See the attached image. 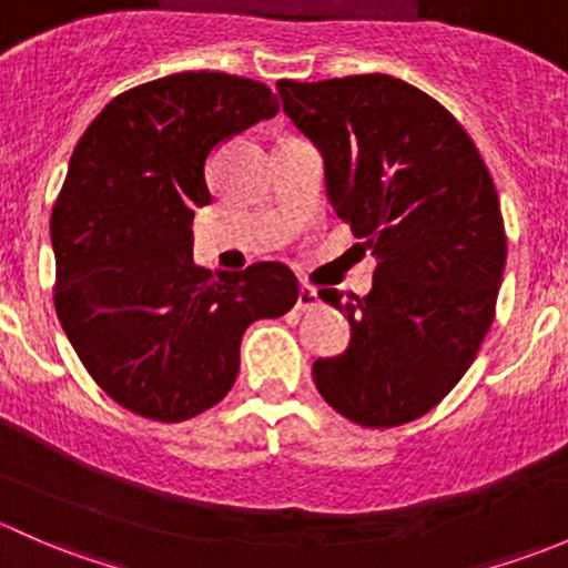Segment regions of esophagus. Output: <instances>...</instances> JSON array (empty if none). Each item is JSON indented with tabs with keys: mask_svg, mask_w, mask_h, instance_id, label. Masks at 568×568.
I'll list each match as a JSON object with an SVG mask.
<instances>
[{
	"mask_svg": "<svg viewBox=\"0 0 568 568\" xmlns=\"http://www.w3.org/2000/svg\"><path fill=\"white\" fill-rule=\"evenodd\" d=\"M317 306H320V292L314 290V286L301 284V290H297V303H295L297 312H314Z\"/></svg>",
	"mask_w": 568,
	"mask_h": 568,
	"instance_id": "34e87169",
	"label": "esophagus"
}]
</instances>
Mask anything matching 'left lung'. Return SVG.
<instances>
[{
	"mask_svg": "<svg viewBox=\"0 0 568 568\" xmlns=\"http://www.w3.org/2000/svg\"><path fill=\"white\" fill-rule=\"evenodd\" d=\"M325 161L333 210L377 267L369 295L320 297L349 320V347L314 361V383L372 429L429 413L476 358L506 267L498 191L465 128L394 75L276 84Z\"/></svg>",
	"mask_w": 568,
	"mask_h": 568,
	"instance_id": "left-lung-1",
	"label": "left lung"
}]
</instances>
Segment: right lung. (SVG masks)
Masks as SVG:
<instances>
[{
  "label": "right lung",
  "mask_w": 568,
  "mask_h": 568,
  "mask_svg": "<svg viewBox=\"0 0 568 568\" xmlns=\"http://www.w3.org/2000/svg\"><path fill=\"white\" fill-rule=\"evenodd\" d=\"M276 111L260 81L189 70L116 95L75 144L51 213L54 306L116 405L194 418L235 385L245 327L295 306L282 262L215 278L191 260L194 210L213 202L210 155Z\"/></svg>",
  "instance_id": "obj_1"
}]
</instances>
